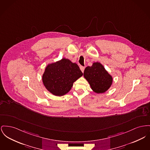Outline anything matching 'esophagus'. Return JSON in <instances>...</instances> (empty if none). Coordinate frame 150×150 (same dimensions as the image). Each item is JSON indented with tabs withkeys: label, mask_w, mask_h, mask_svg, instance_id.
Here are the masks:
<instances>
[{
	"label": "esophagus",
	"mask_w": 150,
	"mask_h": 150,
	"mask_svg": "<svg viewBox=\"0 0 150 150\" xmlns=\"http://www.w3.org/2000/svg\"><path fill=\"white\" fill-rule=\"evenodd\" d=\"M84 69H85V67H83V66H80V70L81 71V72H84Z\"/></svg>",
	"instance_id": "obj_1"
}]
</instances>
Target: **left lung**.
I'll return each instance as SVG.
<instances>
[{
    "instance_id": "left-lung-1",
    "label": "left lung",
    "mask_w": 150,
    "mask_h": 150,
    "mask_svg": "<svg viewBox=\"0 0 150 150\" xmlns=\"http://www.w3.org/2000/svg\"><path fill=\"white\" fill-rule=\"evenodd\" d=\"M83 75L92 91L98 94L105 93L113 83L112 76L100 62H93L91 66H87Z\"/></svg>"
}]
</instances>
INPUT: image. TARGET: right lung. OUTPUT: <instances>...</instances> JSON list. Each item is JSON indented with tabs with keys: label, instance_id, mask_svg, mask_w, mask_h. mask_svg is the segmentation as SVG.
Returning <instances> with one entry per match:
<instances>
[{
	"label": "right lung",
	"instance_id": "1",
	"mask_svg": "<svg viewBox=\"0 0 150 150\" xmlns=\"http://www.w3.org/2000/svg\"><path fill=\"white\" fill-rule=\"evenodd\" d=\"M82 75L76 63L63 58L46 66L42 80L45 87L50 93L62 96L70 91L74 83Z\"/></svg>",
	"mask_w": 150,
	"mask_h": 150
}]
</instances>
